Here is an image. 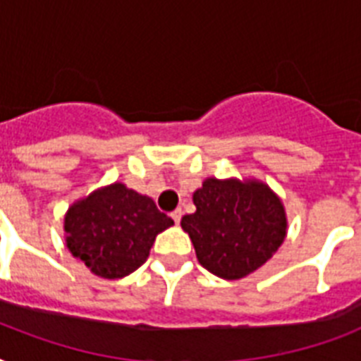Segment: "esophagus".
Returning a JSON list of instances; mask_svg holds the SVG:
<instances>
[{
  "instance_id": "obj_1",
  "label": "esophagus",
  "mask_w": 361,
  "mask_h": 361,
  "mask_svg": "<svg viewBox=\"0 0 361 361\" xmlns=\"http://www.w3.org/2000/svg\"><path fill=\"white\" fill-rule=\"evenodd\" d=\"M170 217L174 219L176 225H180V221H181V209H174V212L170 214Z\"/></svg>"
}]
</instances>
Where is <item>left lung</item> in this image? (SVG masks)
<instances>
[{"instance_id": "obj_1", "label": "left lung", "mask_w": 361, "mask_h": 361, "mask_svg": "<svg viewBox=\"0 0 361 361\" xmlns=\"http://www.w3.org/2000/svg\"><path fill=\"white\" fill-rule=\"evenodd\" d=\"M197 212L181 217L198 262L234 281L268 262L288 231L285 204L260 180L206 178L192 192Z\"/></svg>"}]
</instances>
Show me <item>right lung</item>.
Instances as JSON below:
<instances>
[{
    "mask_svg": "<svg viewBox=\"0 0 361 361\" xmlns=\"http://www.w3.org/2000/svg\"><path fill=\"white\" fill-rule=\"evenodd\" d=\"M172 225L152 198L114 181L71 204L63 232L71 255L93 274L121 279L146 262L157 234Z\"/></svg>",
    "mask_w": 361,
    "mask_h": 361,
    "instance_id": "add662e5",
    "label": "right lung"
}]
</instances>
